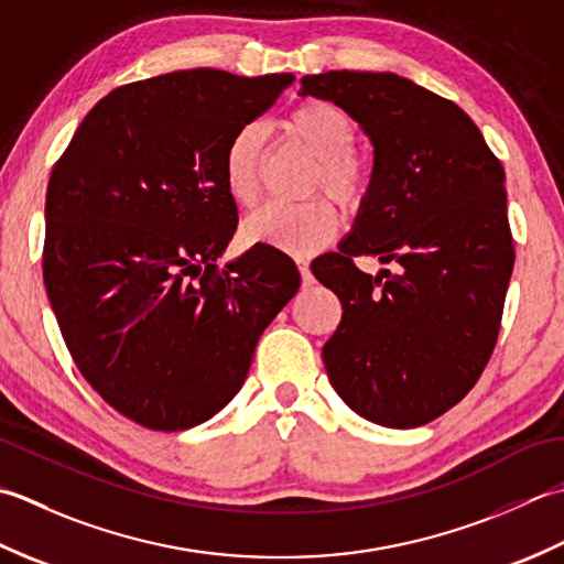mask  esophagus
Wrapping results in <instances>:
<instances>
[{
    "instance_id": "esophagus-1",
    "label": "esophagus",
    "mask_w": 564,
    "mask_h": 564,
    "mask_svg": "<svg viewBox=\"0 0 564 564\" xmlns=\"http://www.w3.org/2000/svg\"><path fill=\"white\" fill-rule=\"evenodd\" d=\"M296 268H299V274H302L304 286H312L314 284V274H312V268H308V260L296 258Z\"/></svg>"
}]
</instances>
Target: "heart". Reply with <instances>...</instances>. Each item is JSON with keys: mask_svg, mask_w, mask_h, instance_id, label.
<instances>
[{"mask_svg": "<svg viewBox=\"0 0 564 564\" xmlns=\"http://www.w3.org/2000/svg\"><path fill=\"white\" fill-rule=\"evenodd\" d=\"M284 131L314 158L306 194L326 192L343 212H360L372 189L370 160L355 151V126L340 107L324 99H308L284 119ZM265 151V131L246 123L228 138L221 158L224 187L238 206H256L260 197V165ZM340 216L326 197L302 204H270L252 214L243 236L250 243H268L292 256H308L336 236Z\"/></svg>", "mask_w": 564, "mask_h": 564, "instance_id": "b5f03b06", "label": "heart"}]
</instances>
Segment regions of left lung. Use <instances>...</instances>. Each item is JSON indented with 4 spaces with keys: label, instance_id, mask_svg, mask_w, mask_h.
I'll return each instance as SVG.
<instances>
[{
    "label": "left lung",
    "instance_id": "left-lung-1",
    "mask_svg": "<svg viewBox=\"0 0 564 564\" xmlns=\"http://www.w3.org/2000/svg\"><path fill=\"white\" fill-rule=\"evenodd\" d=\"M299 95L338 105L375 145L350 236L312 265L343 306L328 379L362 419L423 426L477 384L497 346L513 270L503 167L455 101L394 73L306 75ZM360 254L393 270L372 279Z\"/></svg>",
    "mask_w": 564,
    "mask_h": 564
}]
</instances>
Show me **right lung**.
<instances>
[{"instance_id": "obj_1", "label": "right lung", "mask_w": 564, "mask_h": 564, "mask_svg": "<svg viewBox=\"0 0 564 564\" xmlns=\"http://www.w3.org/2000/svg\"><path fill=\"white\" fill-rule=\"evenodd\" d=\"M292 83L197 67L117 87L51 172L45 292L77 370L138 426L221 411L299 290L292 258L265 243L216 265L238 226L224 148Z\"/></svg>"}]
</instances>
